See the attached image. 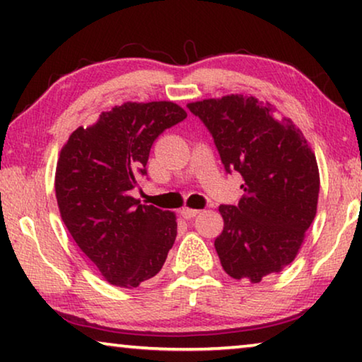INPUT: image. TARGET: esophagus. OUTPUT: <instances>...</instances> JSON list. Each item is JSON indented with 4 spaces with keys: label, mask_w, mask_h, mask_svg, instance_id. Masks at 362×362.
Returning <instances> with one entry per match:
<instances>
[{
    "label": "esophagus",
    "mask_w": 362,
    "mask_h": 362,
    "mask_svg": "<svg viewBox=\"0 0 362 362\" xmlns=\"http://www.w3.org/2000/svg\"><path fill=\"white\" fill-rule=\"evenodd\" d=\"M180 215L185 218V220H192V218H195L198 215V210H193V208H182L180 210Z\"/></svg>",
    "instance_id": "1"
}]
</instances>
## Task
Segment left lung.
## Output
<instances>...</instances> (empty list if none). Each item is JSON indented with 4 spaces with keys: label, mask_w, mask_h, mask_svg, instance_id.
Here are the masks:
<instances>
[{
    "label": "left lung",
    "mask_w": 362,
    "mask_h": 362,
    "mask_svg": "<svg viewBox=\"0 0 362 362\" xmlns=\"http://www.w3.org/2000/svg\"><path fill=\"white\" fill-rule=\"evenodd\" d=\"M215 141L228 174L239 172L244 195L220 205L225 228L215 239L233 279L261 282L298 254L317 215L320 174L315 154L292 119L274 118L271 103L228 95L188 103Z\"/></svg>",
    "instance_id": "8db88e82"
}]
</instances>
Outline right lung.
<instances>
[{
  "instance_id": "add662e5",
  "label": "right lung",
  "mask_w": 362,
  "mask_h": 362,
  "mask_svg": "<svg viewBox=\"0 0 362 362\" xmlns=\"http://www.w3.org/2000/svg\"><path fill=\"white\" fill-rule=\"evenodd\" d=\"M185 118V110L172 101H128L101 113L86 129H75L60 151V216L85 256L116 287L149 281L174 246V213L141 205L131 190L139 175H147L154 141Z\"/></svg>"
}]
</instances>
